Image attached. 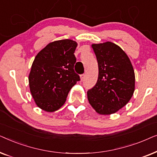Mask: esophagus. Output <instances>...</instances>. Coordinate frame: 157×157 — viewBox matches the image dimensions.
<instances>
[{
	"label": "esophagus",
	"mask_w": 157,
	"mask_h": 157,
	"mask_svg": "<svg viewBox=\"0 0 157 157\" xmlns=\"http://www.w3.org/2000/svg\"><path fill=\"white\" fill-rule=\"evenodd\" d=\"M80 78H81V81H83L85 78V74H81Z\"/></svg>",
	"instance_id": "obj_1"
}]
</instances>
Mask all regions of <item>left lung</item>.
Instances as JSON below:
<instances>
[{"mask_svg":"<svg viewBox=\"0 0 157 157\" xmlns=\"http://www.w3.org/2000/svg\"><path fill=\"white\" fill-rule=\"evenodd\" d=\"M91 47L98 61V78L87 92L88 100L99 114H112L123 108L134 94V68L126 53L113 43L94 44Z\"/></svg>","mask_w":157,"mask_h":157,"instance_id":"left-lung-1","label":"left lung"}]
</instances>
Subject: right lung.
<instances>
[{
  "instance_id": "add662e5",
  "label": "right lung",
  "mask_w": 157,
  "mask_h": 157,
  "mask_svg": "<svg viewBox=\"0 0 157 157\" xmlns=\"http://www.w3.org/2000/svg\"><path fill=\"white\" fill-rule=\"evenodd\" d=\"M77 43L64 39L51 42L36 55L29 76L36 104L47 112L59 110L68 92L80 80L74 72Z\"/></svg>"
}]
</instances>
